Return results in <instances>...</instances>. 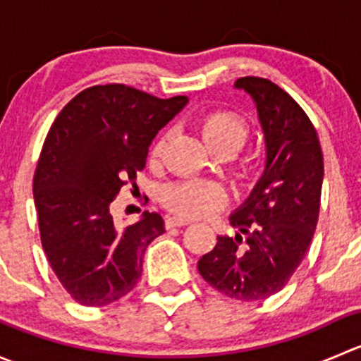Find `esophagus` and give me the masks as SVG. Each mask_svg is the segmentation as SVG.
<instances>
[{
    "label": "esophagus",
    "instance_id": "obj_1",
    "mask_svg": "<svg viewBox=\"0 0 361 361\" xmlns=\"http://www.w3.org/2000/svg\"><path fill=\"white\" fill-rule=\"evenodd\" d=\"M190 224L188 218H181V216H167L166 218V225L167 228H173V227H183V225Z\"/></svg>",
    "mask_w": 361,
    "mask_h": 361
}]
</instances>
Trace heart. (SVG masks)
<instances>
[{
	"label": "heart",
	"instance_id": "obj_1",
	"mask_svg": "<svg viewBox=\"0 0 361 361\" xmlns=\"http://www.w3.org/2000/svg\"><path fill=\"white\" fill-rule=\"evenodd\" d=\"M199 130L204 143L220 155H234L245 147L250 127L245 116L232 110H214L199 120ZM169 134L164 133L155 140L150 150L152 160H157L166 148ZM162 201L181 216H204L213 213L227 201V192L220 183L204 180L176 181L164 188Z\"/></svg>",
	"mask_w": 361,
	"mask_h": 361
}]
</instances>
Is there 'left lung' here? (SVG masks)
Returning a JSON list of instances; mask_svg holds the SVG:
<instances>
[{"label":"left lung","instance_id":"left-lung-1","mask_svg":"<svg viewBox=\"0 0 361 361\" xmlns=\"http://www.w3.org/2000/svg\"><path fill=\"white\" fill-rule=\"evenodd\" d=\"M265 137L260 180L228 216L235 238L218 235L197 269L207 285L235 300H264L290 281L316 231L323 185L318 134L290 94L267 78L245 76Z\"/></svg>","mask_w":361,"mask_h":361}]
</instances>
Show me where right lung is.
I'll list each match as a JSON object with an SVG mask.
<instances>
[{
    "label": "right lung",
    "instance_id": "right-lung-1",
    "mask_svg": "<svg viewBox=\"0 0 361 361\" xmlns=\"http://www.w3.org/2000/svg\"><path fill=\"white\" fill-rule=\"evenodd\" d=\"M188 103L122 85L82 90L50 127L32 180L39 238L49 264L78 304L101 307L140 281L143 255L166 232L159 213L116 225L113 199L147 164L157 133Z\"/></svg>",
    "mask_w": 361,
    "mask_h": 361
}]
</instances>
